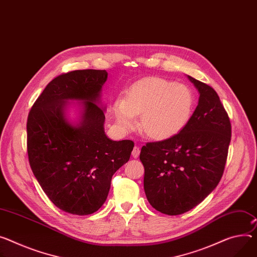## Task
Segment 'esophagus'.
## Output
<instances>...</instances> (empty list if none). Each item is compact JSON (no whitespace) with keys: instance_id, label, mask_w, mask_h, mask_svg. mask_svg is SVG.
<instances>
[{"instance_id":"obj_1","label":"esophagus","mask_w":257,"mask_h":257,"mask_svg":"<svg viewBox=\"0 0 257 257\" xmlns=\"http://www.w3.org/2000/svg\"><path fill=\"white\" fill-rule=\"evenodd\" d=\"M139 154H140V148L138 147V146H135V147H134V149H133L132 155L135 157V159H137V157L139 156Z\"/></svg>"}]
</instances>
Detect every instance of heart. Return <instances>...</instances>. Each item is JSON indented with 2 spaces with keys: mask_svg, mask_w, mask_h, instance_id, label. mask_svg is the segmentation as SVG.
I'll list each match as a JSON object with an SVG mask.
<instances>
[{
  "mask_svg": "<svg viewBox=\"0 0 257 257\" xmlns=\"http://www.w3.org/2000/svg\"><path fill=\"white\" fill-rule=\"evenodd\" d=\"M194 105L195 97L188 86L150 77L135 83L125 98H116L112 112L125 130L134 128L136 116L141 115L143 133L151 139L165 140L186 126Z\"/></svg>",
  "mask_w": 257,
  "mask_h": 257,
  "instance_id": "b5f03b06",
  "label": "heart"
}]
</instances>
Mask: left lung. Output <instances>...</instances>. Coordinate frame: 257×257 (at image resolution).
<instances>
[{
  "mask_svg": "<svg viewBox=\"0 0 257 257\" xmlns=\"http://www.w3.org/2000/svg\"><path fill=\"white\" fill-rule=\"evenodd\" d=\"M187 77L200 93L189 122L169 139L147 143L140 153L147 200L167 215L191 210L218 185L231 137L229 118L218 94Z\"/></svg>",
  "mask_w": 257,
  "mask_h": 257,
  "instance_id": "8db88e82",
  "label": "left lung"
}]
</instances>
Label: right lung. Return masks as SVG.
Instances as JSON below:
<instances>
[{
	"instance_id": "add662e5",
	"label": "right lung",
	"mask_w": 257,
	"mask_h": 257,
	"mask_svg": "<svg viewBox=\"0 0 257 257\" xmlns=\"http://www.w3.org/2000/svg\"><path fill=\"white\" fill-rule=\"evenodd\" d=\"M105 70H77L50 81L34 103L27 122L31 169L49 200L74 215H88L105 203L114 173L126 164L131 140L113 141L104 130L101 91ZM71 100L80 101L74 124L66 118Z\"/></svg>"
}]
</instances>
